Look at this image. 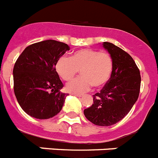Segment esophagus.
I'll list each match as a JSON object with an SVG mask.
<instances>
[{"label": "esophagus", "instance_id": "1", "mask_svg": "<svg viewBox=\"0 0 158 158\" xmlns=\"http://www.w3.org/2000/svg\"><path fill=\"white\" fill-rule=\"evenodd\" d=\"M72 95L73 96H76V97H77V98H81V97H82L81 94H73Z\"/></svg>", "mask_w": 158, "mask_h": 158}]
</instances>
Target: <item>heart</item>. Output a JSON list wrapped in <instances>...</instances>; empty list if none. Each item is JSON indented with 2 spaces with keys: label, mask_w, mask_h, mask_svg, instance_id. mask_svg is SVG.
<instances>
[{
  "label": "heart",
  "mask_w": 158,
  "mask_h": 158,
  "mask_svg": "<svg viewBox=\"0 0 158 158\" xmlns=\"http://www.w3.org/2000/svg\"><path fill=\"white\" fill-rule=\"evenodd\" d=\"M113 59L108 52L91 48H82L70 57L61 56L56 64V70L63 80L69 81L80 70L81 77L66 85V90L72 94H82L91 86L96 88L106 84L113 71Z\"/></svg>",
  "instance_id": "b5f03b06"
}]
</instances>
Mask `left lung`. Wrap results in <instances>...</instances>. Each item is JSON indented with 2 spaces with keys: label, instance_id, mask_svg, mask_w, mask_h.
Instances as JSON below:
<instances>
[{
  "label": "left lung",
  "instance_id": "obj_1",
  "mask_svg": "<svg viewBox=\"0 0 158 158\" xmlns=\"http://www.w3.org/2000/svg\"><path fill=\"white\" fill-rule=\"evenodd\" d=\"M102 45L113 59V71L103 89L94 95V103L84 110V114L94 125L110 126L123 119L137 102L141 75L129 53L112 43L103 42Z\"/></svg>",
  "mask_w": 158,
  "mask_h": 158
}]
</instances>
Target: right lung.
Listing matches in <instances>:
<instances>
[{
  "label": "right lung",
  "instance_id": "add662e5",
  "mask_svg": "<svg viewBox=\"0 0 158 158\" xmlns=\"http://www.w3.org/2000/svg\"><path fill=\"white\" fill-rule=\"evenodd\" d=\"M67 44L46 40L26 47L14 64L13 85L17 102L24 111L37 119H48L60 113L68 94L60 92L63 84L56 64Z\"/></svg>",
  "mask_w": 158,
  "mask_h": 158
}]
</instances>
